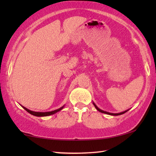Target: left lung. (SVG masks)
Here are the masks:
<instances>
[{"label":"left lung","instance_id":"obj_1","mask_svg":"<svg viewBox=\"0 0 156 156\" xmlns=\"http://www.w3.org/2000/svg\"><path fill=\"white\" fill-rule=\"evenodd\" d=\"M93 104H94V106H95V107H96V109L98 111V112H101V113H106V114L112 115H122V114H123V113H126V112H127V111H128V110H126V111H125V112H121V113H109V112H105V111H103V110H101V109H99V108L96 106V104H95L94 102H93Z\"/></svg>","mask_w":156,"mask_h":156}]
</instances>
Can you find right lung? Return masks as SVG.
<instances>
[{
    "mask_svg": "<svg viewBox=\"0 0 156 156\" xmlns=\"http://www.w3.org/2000/svg\"><path fill=\"white\" fill-rule=\"evenodd\" d=\"M23 108L24 109H25L26 111L28 113H30V114L33 115H35V116H38V117H43V116H48V115H53L54 114V113H56L57 112H58L59 111L62 110L63 109V107H64V106L59 108V109H58L56 110H54V111H52V112H33V111H31L30 109H27V108L22 106Z\"/></svg>",
    "mask_w": 156,
    "mask_h": 156,
    "instance_id": "add662e5",
    "label": "right lung"
}]
</instances>
